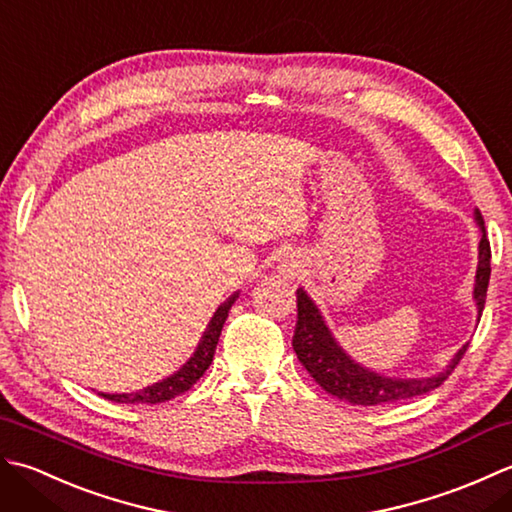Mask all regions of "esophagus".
Here are the masks:
<instances>
[{
	"mask_svg": "<svg viewBox=\"0 0 512 512\" xmlns=\"http://www.w3.org/2000/svg\"><path fill=\"white\" fill-rule=\"evenodd\" d=\"M300 269H302V265H300V260H298L296 256H285L283 260H280V265H278V271H280V274H283L285 278L298 276Z\"/></svg>",
	"mask_w": 512,
	"mask_h": 512,
	"instance_id": "esophagus-1",
	"label": "esophagus"
}]
</instances>
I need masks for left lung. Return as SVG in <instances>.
<instances>
[{"label": "left lung", "mask_w": 512, "mask_h": 512, "mask_svg": "<svg viewBox=\"0 0 512 512\" xmlns=\"http://www.w3.org/2000/svg\"><path fill=\"white\" fill-rule=\"evenodd\" d=\"M475 223L482 232L477 249V271H475V287H473V300L477 307V322L482 318L488 280H490V243L484 229V218L475 210ZM294 351L302 367L309 371L322 389L327 393L336 395L338 400L362 404V406H375V404H389L400 400H411L415 395H424L451 375L466 353L468 342L455 353L453 360L446 364V369L440 373L429 375V378H389V375L373 371L369 367H362L360 362L353 360L347 351H344L338 340L333 338L331 329L327 327L325 318H322L320 309L305 289H298V322L294 333Z\"/></svg>", "instance_id": "1"}]
</instances>
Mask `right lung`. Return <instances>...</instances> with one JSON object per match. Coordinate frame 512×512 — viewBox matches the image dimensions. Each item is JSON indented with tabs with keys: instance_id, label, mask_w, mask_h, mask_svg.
Returning a JSON list of instances; mask_svg holds the SVG:
<instances>
[{
	"instance_id": "add662e5",
	"label": "right lung",
	"mask_w": 512,
	"mask_h": 512,
	"mask_svg": "<svg viewBox=\"0 0 512 512\" xmlns=\"http://www.w3.org/2000/svg\"><path fill=\"white\" fill-rule=\"evenodd\" d=\"M236 298H238V291L229 296L223 305L214 311L210 325H207V329L203 331V338L198 340V347L192 353V358L187 360L179 371L172 373L170 378H163L159 382L150 384V387L134 391V393H99V395H103L106 400L119 402V404H123V402L125 404H159V402H168V400L176 398V395L185 393L187 389H192V384H196V380L201 378V375L207 371V367H210L214 360L218 338H221L227 314L236 302Z\"/></svg>"
}]
</instances>
